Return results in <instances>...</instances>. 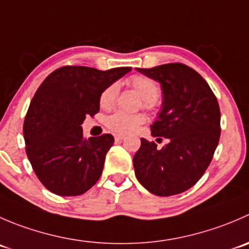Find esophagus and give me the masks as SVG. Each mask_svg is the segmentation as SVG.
<instances>
[{
  "mask_svg": "<svg viewBox=\"0 0 249 249\" xmlns=\"http://www.w3.org/2000/svg\"><path fill=\"white\" fill-rule=\"evenodd\" d=\"M114 139H115V141H122V140H124L125 137L123 136V135H115Z\"/></svg>",
  "mask_w": 249,
  "mask_h": 249,
  "instance_id": "1",
  "label": "esophagus"
}]
</instances>
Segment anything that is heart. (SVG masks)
I'll return each instance as SVG.
<instances>
[{
	"label": "heart",
	"mask_w": 249,
	"mask_h": 249,
	"mask_svg": "<svg viewBox=\"0 0 249 249\" xmlns=\"http://www.w3.org/2000/svg\"><path fill=\"white\" fill-rule=\"evenodd\" d=\"M127 83L141 96L144 107L151 109L154 106V101L158 98L159 92H160L158 84L144 75H132ZM118 92H119V88H118L117 84H110L109 86H107L100 96L101 107H113L115 101H117ZM143 122L144 115L141 113L131 114V113H125L119 110V112L113 113L106 119V125H107L108 129L112 130L115 134L126 135L134 132Z\"/></svg>",
	"instance_id": "b5f03b06"
}]
</instances>
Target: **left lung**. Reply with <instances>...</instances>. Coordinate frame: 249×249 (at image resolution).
I'll return each mask as SVG.
<instances>
[{"mask_svg":"<svg viewBox=\"0 0 249 249\" xmlns=\"http://www.w3.org/2000/svg\"><path fill=\"white\" fill-rule=\"evenodd\" d=\"M136 69L160 83L161 110L151 130L152 136H163L169 142L158 149L153 141L141 139L134 156L135 175L157 196L185 192L202 178L219 143L218 100L207 81L182 63Z\"/></svg>","mask_w":249,"mask_h":249,"instance_id":"left-lung-1","label":"left lung"}]
</instances>
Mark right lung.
I'll return each instance as SVG.
<instances>
[{"label": "right lung", "mask_w": 249, "mask_h": 249, "mask_svg": "<svg viewBox=\"0 0 249 249\" xmlns=\"http://www.w3.org/2000/svg\"><path fill=\"white\" fill-rule=\"evenodd\" d=\"M131 68L98 71L66 66L52 71L36 91L24 120L25 151L36 176L58 196L85 194L100 178L114 137L86 140L81 124L100 110V96Z\"/></svg>", "instance_id": "right-lung-1"}]
</instances>
